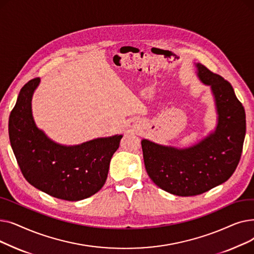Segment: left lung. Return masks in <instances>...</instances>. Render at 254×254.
Here are the masks:
<instances>
[{
  "instance_id": "1",
  "label": "left lung",
  "mask_w": 254,
  "mask_h": 254,
  "mask_svg": "<svg viewBox=\"0 0 254 254\" xmlns=\"http://www.w3.org/2000/svg\"><path fill=\"white\" fill-rule=\"evenodd\" d=\"M198 77L215 97L218 125L212 135L188 149L142 140L145 169L162 190L180 196L204 193L234 174L241 158L246 116L231 83L197 64Z\"/></svg>"
}]
</instances>
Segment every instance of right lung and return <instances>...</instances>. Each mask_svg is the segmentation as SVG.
I'll list each match as a JSON object with an SVG mask.
<instances>
[{
	"label": "right lung",
	"instance_id": "add662e5",
	"mask_svg": "<svg viewBox=\"0 0 254 254\" xmlns=\"http://www.w3.org/2000/svg\"><path fill=\"white\" fill-rule=\"evenodd\" d=\"M40 78L25 83L9 117V139L23 177L43 192L65 201H80L106 182L111 157L123 136L100 138L77 146L50 141L34 124L31 100Z\"/></svg>",
	"mask_w": 254,
	"mask_h": 254
}]
</instances>
